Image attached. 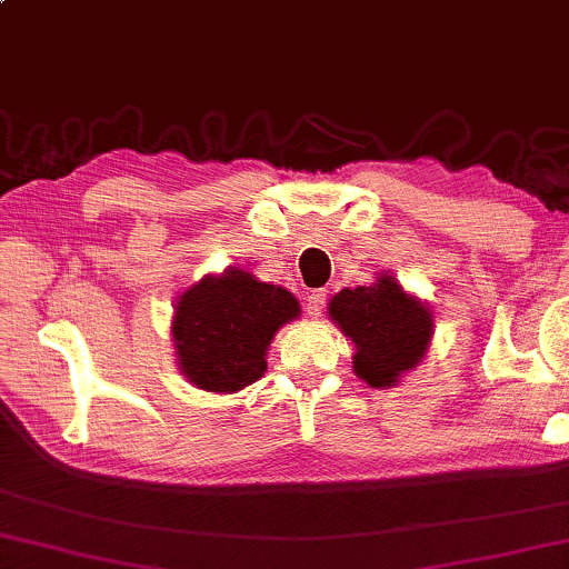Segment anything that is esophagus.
<instances>
[{
	"label": "esophagus",
	"instance_id": "34e87169",
	"mask_svg": "<svg viewBox=\"0 0 569 569\" xmlns=\"http://www.w3.org/2000/svg\"><path fill=\"white\" fill-rule=\"evenodd\" d=\"M325 303H327L325 291H311L307 296V317H311V319L321 317V311H325Z\"/></svg>",
	"mask_w": 569,
	"mask_h": 569
}]
</instances>
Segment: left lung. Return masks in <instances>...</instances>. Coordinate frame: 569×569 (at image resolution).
<instances>
[{
    "label": "left lung",
    "mask_w": 569,
    "mask_h": 569,
    "mask_svg": "<svg viewBox=\"0 0 569 569\" xmlns=\"http://www.w3.org/2000/svg\"><path fill=\"white\" fill-rule=\"evenodd\" d=\"M327 313L352 342L355 376L383 391L427 358L435 337L431 309L388 270L370 286L342 288L329 299Z\"/></svg>",
    "instance_id": "1"
}]
</instances>
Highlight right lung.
Masks as SVG:
<instances>
[{
  "instance_id": "right-lung-1",
  "label": "right lung",
  "mask_w": 569,
  "mask_h": 569,
  "mask_svg": "<svg viewBox=\"0 0 569 569\" xmlns=\"http://www.w3.org/2000/svg\"><path fill=\"white\" fill-rule=\"evenodd\" d=\"M301 313L283 286L250 270L209 273L178 296L171 337L181 376L207 393H237L262 378L278 329Z\"/></svg>"
}]
</instances>
